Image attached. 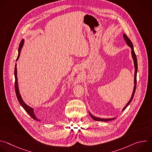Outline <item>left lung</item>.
<instances>
[{"mask_svg":"<svg viewBox=\"0 0 152 152\" xmlns=\"http://www.w3.org/2000/svg\"><path fill=\"white\" fill-rule=\"evenodd\" d=\"M123 38L126 43V45L131 49V55H132V58L133 59L134 61V68H135V73H134V90H133V92L131 96V99H130L129 101L127 102V103L126 104V106L123 108L122 111H123L126 108L129 106V104L131 103V102H132L134 94H135V90H136V86H137V70H138V65H137V56L135 53L134 52V46H133V44L132 42H131V41L130 40V39L127 37V35L125 34H123ZM89 114L90 115V117L95 121H109L111 120H113L114 119H115V118H99V117H96L95 116H94L93 115H92L89 111Z\"/></svg>","mask_w":152,"mask_h":152,"instance_id":"obj_1","label":"left lung"}]
</instances>
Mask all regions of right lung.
Masks as SVG:
<instances>
[{
  "label": "right lung",
  "mask_w": 152,
  "mask_h": 152,
  "mask_svg": "<svg viewBox=\"0 0 152 152\" xmlns=\"http://www.w3.org/2000/svg\"><path fill=\"white\" fill-rule=\"evenodd\" d=\"M25 44V39H23L21 41L20 43V45L18 47V56L17 58L16 59V61H18L19 56L20 55V52L21 49H22L23 46ZM14 75H15V93H16V96L17 97V99L20 103V104L21 105L25 110L28 113V114L35 120L37 121H39V120L36 117L34 111V109L33 107H31L30 106L28 105L23 100L22 97L21 96V94L20 93V90H19V88H18V79H17V64L15 63V70H14Z\"/></svg>",
  "instance_id": "right-lung-1"
}]
</instances>
